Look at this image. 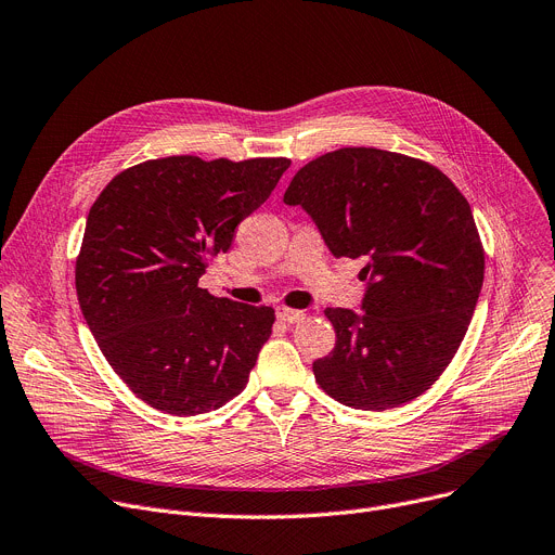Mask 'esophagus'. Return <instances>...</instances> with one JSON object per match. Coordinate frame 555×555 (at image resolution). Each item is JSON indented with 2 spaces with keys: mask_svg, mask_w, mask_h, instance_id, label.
I'll return each instance as SVG.
<instances>
[{
  "mask_svg": "<svg viewBox=\"0 0 555 555\" xmlns=\"http://www.w3.org/2000/svg\"><path fill=\"white\" fill-rule=\"evenodd\" d=\"M276 317L281 319L283 324H297L306 317V312L304 310H293V308H279Z\"/></svg>",
  "mask_w": 555,
  "mask_h": 555,
  "instance_id": "obj_1",
  "label": "esophagus"
}]
</instances>
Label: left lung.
I'll return each instance as SVG.
<instances>
[{"mask_svg": "<svg viewBox=\"0 0 555 555\" xmlns=\"http://www.w3.org/2000/svg\"><path fill=\"white\" fill-rule=\"evenodd\" d=\"M283 202L314 220L333 256L369 260L364 312L326 308L337 339L312 362L319 387L366 412L425 393L459 351L483 285L468 199L423 159L339 149L299 168Z\"/></svg>", "mask_w": 555, "mask_h": 555, "instance_id": "8db88e82", "label": "left lung"}]
</instances>
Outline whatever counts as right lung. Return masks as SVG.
I'll return each instance as SVG.
<instances>
[{
  "instance_id": "1",
  "label": "right lung",
  "mask_w": 555,
  "mask_h": 555,
  "mask_svg": "<svg viewBox=\"0 0 555 555\" xmlns=\"http://www.w3.org/2000/svg\"><path fill=\"white\" fill-rule=\"evenodd\" d=\"M287 166L285 157L149 159L92 204L78 304L101 353L145 404L195 416L245 389L274 310L214 297L197 281Z\"/></svg>"
}]
</instances>
